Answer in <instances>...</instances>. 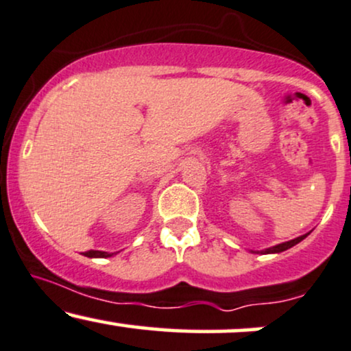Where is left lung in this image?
<instances>
[{"label":"left lung","instance_id":"1","mask_svg":"<svg viewBox=\"0 0 351 351\" xmlns=\"http://www.w3.org/2000/svg\"><path fill=\"white\" fill-rule=\"evenodd\" d=\"M306 237H307V234H306V235H301V237H298V239H294V240H289V242H285V243L276 245V247L267 248V250H263L261 253H280V252H285V250H288V248L294 247V245L299 243V242H301V240H304Z\"/></svg>","mask_w":351,"mask_h":351}]
</instances>
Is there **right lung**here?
<instances>
[{
  "instance_id": "right-lung-1",
  "label": "right lung",
  "mask_w": 351,
  "mask_h": 351,
  "mask_svg": "<svg viewBox=\"0 0 351 351\" xmlns=\"http://www.w3.org/2000/svg\"><path fill=\"white\" fill-rule=\"evenodd\" d=\"M83 255L88 256V258H108V256H112L114 253L99 252V250H90V252H84Z\"/></svg>"
}]
</instances>
